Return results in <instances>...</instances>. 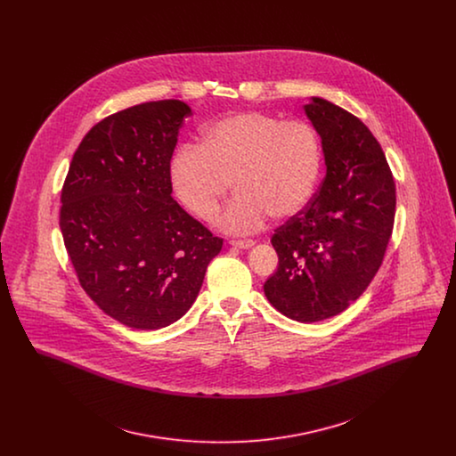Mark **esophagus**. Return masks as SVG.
Wrapping results in <instances>:
<instances>
[{
  "mask_svg": "<svg viewBox=\"0 0 456 456\" xmlns=\"http://www.w3.org/2000/svg\"><path fill=\"white\" fill-rule=\"evenodd\" d=\"M229 244H231V246H236V248L246 249V248H251V246L255 244V240H253V239H231Z\"/></svg>",
  "mask_w": 456,
  "mask_h": 456,
  "instance_id": "1",
  "label": "esophagus"
}]
</instances>
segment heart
<instances>
[{
	"label": "heart",
	"mask_w": 456,
	"mask_h": 456,
	"mask_svg": "<svg viewBox=\"0 0 456 456\" xmlns=\"http://www.w3.org/2000/svg\"><path fill=\"white\" fill-rule=\"evenodd\" d=\"M322 169V138L311 123L261 110L214 121L200 145H181L169 164L174 193L201 220L217 214L232 181L238 195L218 218L229 232L255 231L268 216L299 214L314 195Z\"/></svg>",
	"instance_id": "obj_1"
}]
</instances>
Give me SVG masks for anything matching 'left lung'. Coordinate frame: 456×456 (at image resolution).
I'll list each match as a JSON object with an SVG mask.
<instances>
[{
	"label": "left lung",
	"mask_w": 456,
	"mask_h": 456,
	"mask_svg": "<svg viewBox=\"0 0 456 456\" xmlns=\"http://www.w3.org/2000/svg\"><path fill=\"white\" fill-rule=\"evenodd\" d=\"M304 109L322 136L326 175L303 210L275 229L279 266L263 289L287 318L314 323L346 311L378 273L396 190L379 142L359 118L318 97Z\"/></svg>",
	"instance_id": "left-lung-1"
}]
</instances>
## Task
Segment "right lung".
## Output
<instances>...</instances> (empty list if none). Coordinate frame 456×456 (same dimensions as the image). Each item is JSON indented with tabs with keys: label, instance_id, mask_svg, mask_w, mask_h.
Returning a JSON list of instances; mask_svg holds the SVG:
<instances>
[{
	"label": "right lung",
	"instance_id": "1",
	"mask_svg": "<svg viewBox=\"0 0 456 456\" xmlns=\"http://www.w3.org/2000/svg\"><path fill=\"white\" fill-rule=\"evenodd\" d=\"M190 114L169 99L104 118L78 145L61 190L60 227L78 282L136 330L184 316L224 242L171 196L169 164Z\"/></svg>",
	"mask_w": 456,
	"mask_h": 456
}]
</instances>
